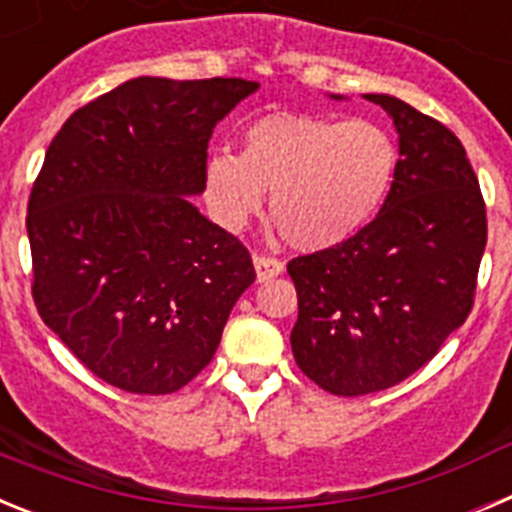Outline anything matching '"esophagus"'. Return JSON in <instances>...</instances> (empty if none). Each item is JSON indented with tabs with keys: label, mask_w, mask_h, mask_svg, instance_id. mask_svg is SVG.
<instances>
[{
	"label": "esophagus",
	"mask_w": 512,
	"mask_h": 512,
	"mask_svg": "<svg viewBox=\"0 0 512 512\" xmlns=\"http://www.w3.org/2000/svg\"><path fill=\"white\" fill-rule=\"evenodd\" d=\"M253 266H256V277H259V282L279 277L284 271L282 261L274 259V256H266V253H256V256H253Z\"/></svg>",
	"instance_id": "1"
}]
</instances>
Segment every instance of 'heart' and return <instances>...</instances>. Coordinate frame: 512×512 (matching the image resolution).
I'll list each match as a JSON object with an SVG mask.
<instances>
[{"label":"heart","mask_w":512,"mask_h":512,"mask_svg":"<svg viewBox=\"0 0 512 512\" xmlns=\"http://www.w3.org/2000/svg\"><path fill=\"white\" fill-rule=\"evenodd\" d=\"M400 151L372 120L274 112L248 122L238 156L217 151L205 166L215 220L241 230L264 205L289 246L325 251L354 238L390 197Z\"/></svg>","instance_id":"b5f03b06"}]
</instances>
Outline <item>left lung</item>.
<instances>
[{
    "instance_id": "8db88e82",
    "label": "left lung",
    "mask_w": 512,
    "mask_h": 512,
    "mask_svg": "<svg viewBox=\"0 0 512 512\" xmlns=\"http://www.w3.org/2000/svg\"><path fill=\"white\" fill-rule=\"evenodd\" d=\"M338 99V97H336ZM395 122L400 166L379 215L346 243L287 264L297 289L292 354L330 395L408 379L474 305L487 212L461 140L390 94H366Z\"/></svg>"
}]
</instances>
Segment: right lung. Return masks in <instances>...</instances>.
Segmentation results:
<instances>
[{"label": "right lung", "instance_id": "right-lung-1", "mask_svg": "<svg viewBox=\"0 0 512 512\" xmlns=\"http://www.w3.org/2000/svg\"><path fill=\"white\" fill-rule=\"evenodd\" d=\"M256 89L138 76L79 107L45 151L27 202L33 300L112 387L182 390L256 279L246 246L189 202L212 130Z\"/></svg>", "mask_w": 512, "mask_h": 512}]
</instances>
